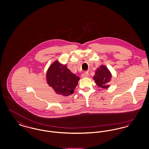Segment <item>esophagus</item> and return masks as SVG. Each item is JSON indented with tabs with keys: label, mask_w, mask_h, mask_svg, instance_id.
Listing matches in <instances>:
<instances>
[{
	"label": "esophagus",
	"mask_w": 149,
	"mask_h": 149,
	"mask_svg": "<svg viewBox=\"0 0 149 149\" xmlns=\"http://www.w3.org/2000/svg\"><path fill=\"white\" fill-rule=\"evenodd\" d=\"M88 76H89L88 72H84V73H83V74H81V77L82 78H87V77H88Z\"/></svg>",
	"instance_id": "1"
}]
</instances>
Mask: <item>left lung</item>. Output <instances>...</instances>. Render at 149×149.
Wrapping results in <instances>:
<instances>
[{
    "instance_id": "left-lung-1",
    "label": "left lung",
    "mask_w": 149,
    "mask_h": 149,
    "mask_svg": "<svg viewBox=\"0 0 149 149\" xmlns=\"http://www.w3.org/2000/svg\"><path fill=\"white\" fill-rule=\"evenodd\" d=\"M112 77V75L105 66H101L95 72V75L93 79L97 85L103 89L108 88L109 85L108 83Z\"/></svg>"
}]
</instances>
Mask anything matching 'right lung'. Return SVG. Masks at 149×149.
I'll return each instance as SVG.
<instances>
[{
  "mask_svg": "<svg viewBox=\"0 0 149 149\" xmlns=\"http://www.w3.org/2000/svg\"><path fill=\"white\" fill-rule=\"evenodd\" d=\"M48 84L57 94L68 96L72 94L78 85L79 77L72 74L65 65L55 61L48 69L46 74Z\"/></svg>",
  "mask_w": 149,
  "mask_h": 149,
  "instance_id": "obj_1",
  "label": "right lung"
}]
</instances>
